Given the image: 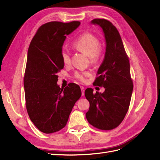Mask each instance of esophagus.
Wrapping results in <instances>:
<instances>
[{
    "mask_svg": "<svg viewBox=\"0 0 160 160\" xmlns=\"http://www.w3.org/2000/svg\"><path fill=\"white\" fill-rule=\"evenodd\" d=\"M81 92H82V95L83 96L85 95V88L82 86H81Z\"/></svg>",
    "mask_w": 160,
    "mask_h": 160,
    "instance_id": "1",
    "label": "esophagus"
}]
</instances>
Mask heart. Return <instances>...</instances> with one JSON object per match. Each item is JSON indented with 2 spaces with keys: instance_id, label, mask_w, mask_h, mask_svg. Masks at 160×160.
I'll list each match as a JSON object with an SVG mask.
<instances>
[{
  "instance_id": "heart-1",
  "label": "heart",
  "mask_w": 160,
  "mask_h": 160,
  "mask_svg": "<svg viewBox=\"0 0 160 160\" xmlns=\"http://www.w3.org/2000/svg\"><path fill=\"white\" fill-rule=\"evenodd\" d=\"M73 46L77 50L86 54L90 58L91 62L94 63L97 61L101 52V42L98 38L89 32L81 35L73 43ZM62 61L65 65H68L71 62L70 53L67 48H63L61 52ZM90 76L89 71H77L74 77L78 80L85 82Z\"/></svg>"
}]
</instances>
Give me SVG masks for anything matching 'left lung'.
Here are the masks:
<instances>
[{"label":"left lung","instance_id":"1","mask_svg":"<svg viewBox=\"0 0 160 160\" xmlns=\"http://www.w3.org/2000/svg\"><path fill=\"white\" fill-rule=\"evenodd\" d=\"M91 24L100 26L105 38V55L93 82L105 90L102 93H93L91 88L85 90L90 104L86 118L98 129L112 130L122 122L129 108L133 91L130 62L117 28L105 19H94Z\"/></svg>","mask_w":160,"mask_h":160}]
</instances>
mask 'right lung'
<instances>
[{
  "label": "right lung",
  "instance_id": "obj_1",
  "mask_svg": "<svg viewBox=\"0 0 160 160\" xmlns=\"http://www.w3.org/2000/svg\"><path fill=\"white\" fill-rule=\"evenodd\" d=\"M79 25V21L43 24L28 51L24 78L26 107L32 122L45 134L65 127L75 103L81 96L78 85L71 82L61 89L57 84L58 73L64 67L61 52L66 36Z\"/></svg>",
  "mask_w": 160,
  "mask_h": 160
}]
</instances>
